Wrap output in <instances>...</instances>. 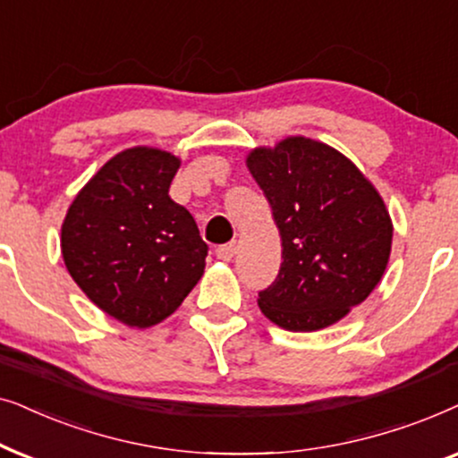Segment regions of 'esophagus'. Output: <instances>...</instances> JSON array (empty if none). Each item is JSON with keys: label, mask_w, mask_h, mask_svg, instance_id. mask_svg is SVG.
<instances>
[{"label": "esophagus", "mask_w": 458, "mask_h": 458, "mask_svg": "<svg viewBox=\"0 0 458 458\" xmlns=\"http://www.w3.org/2000/svg\"><path fill=\"white\" fill-rule=\"evenodd\" d=\"M216 255H217V259H222V261H230V259H233L234 255H236V245H234V242H228V245L217 247Z\"/></svg>", "instance_id": "34e87169"}]
</instances>
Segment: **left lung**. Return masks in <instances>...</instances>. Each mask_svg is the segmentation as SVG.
I'll return each instance as SVG.
<instances>
[{
  "mask_svg": "<svg viewBox=\"0 0 458 458\" xmlns=\"http://www.w3.org/2000/svg\"><path fill=\"white\" fill-rule=\"evenodd\" d=\"M272 207L283 264L259 293L261 314L293 333H312L360 306L386 272L394 224L381 194L345 155L289 136L247 155Z\"/></svg>",
  "mask_w": 458,
  "mask_h": 458,
  "instance_id": "1",
  "label": "left lung"
}]
</instances>
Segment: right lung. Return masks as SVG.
Wrapping results in <instances>:
<instances>
[{
  "instance_id": "right-lung-1",
  "label": "right lung",
  "mask_w": 458,
  "mask_h": 458,
  "mask_svg": "<svg viewBox=\"0 0 458 458\" xmlns=\"http://www.w3.org/2000/svg\"><path fill=\"white\" fill-rule=\"evenodd\" d=\"M180 163L152 146L121 150L77 192L60 230L79 289L131 328L172 316L205 272L197 222L169 197Z\"/></svg>"
}]
</instances>
